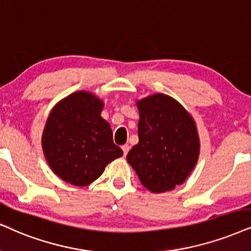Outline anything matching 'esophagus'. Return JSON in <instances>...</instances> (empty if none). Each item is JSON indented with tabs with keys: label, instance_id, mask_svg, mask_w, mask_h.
Here are the masks:
<instances>
[{
	"label": "esophagus",
	"instance_id": "1",
	"mask_svg": "<svg viewBox=\"0 0 251 251\" xmlns=\"http://www.w3.org/2000/svg\"><path fill=\"white\" fill-rule=\"evenodd\" d=\"M129 148H131V147H129L128 145H124V146H123L122 149H123V151H124V156H126V155H127Z\"/></svg>",
	"mask_w": 251,
	"mask_h": 251
}]
</instances>
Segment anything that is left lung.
<instances>
[{
    "label": "left lung",
    "instance_id": "1",
    "mask_svg": "<svg viewBox=\"0 0 251 251\" xmlns=\"http://www.w3.org/2000/svg\"><path fill=\"white\" fill-rule=\"evenodd\" d=\"M139 142L127 162L149 191H171L188 178L199 157L201 142L191 115L173 97L154 94L136 102Z\"/></svg>",
    "mask_w": 251,
    "mask_h": 251
}]
</instances>
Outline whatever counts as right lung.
Returning <instances> with one entry per match:
<instances>
[{"mask_svg": "<svg viewBox=\"0 0 251 251\" xmlns=\"http://www.w3.org/2000/svg\"><path fill=\"white\" fill-rule=\"evenodd\" d=\"M104 103L88 91H76L56 104L47 118L41 146L55 175L85 186L123 155L113 144L112 129L100 117Z\"/></svg>", "mask_w": 251, "mask_h": 251, "instance_id": "obj_1", "label": "right lung"}]
</instances>
